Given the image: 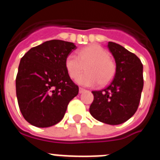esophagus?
<instances>
[{
    "label": "esophagus",
    "mask_w": 160,
    "mask_h": 160,
    "mask_svg": "<svg viewBox=\"0 0 160 160\" xmlns=\"http://www.w3.org/2000/svg\"><path fill=\"white\" fill-rule=\"evenodd\" d=\"M85 91H86V90H85V89L82 88V87H80V88H79V93H80V94L85 92Z\"/></svg>",
    "instance_id": "obj_1"
}]
</instances>
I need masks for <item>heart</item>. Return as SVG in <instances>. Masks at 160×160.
Returning a JSON list of instances; mask_svg holds the SVG:
<instances>
[{"label": "heart", "mask_w": 160, "mask_h": 160, "mask_svg": "<svg viewBox=\"0 0 160 160\" xmlns=\"http://www.w3.org/2000/svg\"><path fill=\"white\" fill-rule=\"evenodd\" d=\"M65 66L71 78H77V82L85 87H93L98 83L107 84L115 73V65L110 59V53L98 45H90L78 50L77 55L70 53L65 60Z\"/></svg>", "instance_id": "b5f03b06"}]
</instances>
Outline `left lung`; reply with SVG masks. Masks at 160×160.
Here are the masks:
<instances>
[{"mask_svg": "<svg viewBox=\"0 0 160 160\" xmlns=\"http://www.w3.org/2000/svg\"><path fill=\"white\" fill-rule=\"evenodd\" d=\"M107 47L115 60L116 72L105 89L92 91L90 113L100 122L118 125L131 118L138 109L143 87L142 64L135 53L118 44L109 42Z\"/></svg>", "mask_w": 160, "mask_h": 160, "instance_id": "8db88e82", "label": "left lung"}]
</instances>
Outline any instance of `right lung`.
Instances as JSON below:
<instances>
[{
	"label": "right lung",
	"instance_id": "obj_1",
	"mask_svg": "<svg viewBox=\"0 0 160 160\" xmlns=\"http://www.w3.org/2000/svg\"><path fill=\"white\" fill-rule=\"evenodd\" d=\"M72 42L47 41L32 47L21 59L16 78L18 106L24 118L38 128L62 119L67 106L78 94L65 60L76 49Z\"/></svg>",
	"mask_w": 160,
	"mask_h": 160
}]
</instances>
